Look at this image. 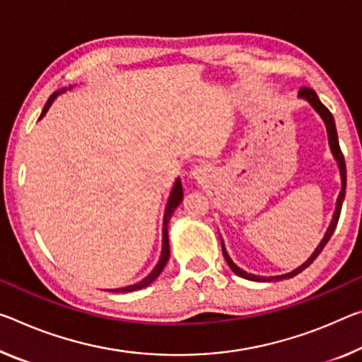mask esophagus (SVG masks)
<instances>
[{
    "mask_svg": "<svg viewBox=\"0 0 362 362\" xmlns=\"http://www.w3.org/2000/svg\"><path fill=\"white\" fill-rule=\"evenodd\" d=\"M202 174H203V169H202V168H194V169H193V175H194V177H199Z\"/></svg>",
    "mask_w": 362,
    "mask_h": 362,
    "instance_id": "34e87169",
    "label": "esophagus"
}]
</instances>
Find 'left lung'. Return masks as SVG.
I'll use <instances>...</instances> for the list:
<instances>
[{
  "instance_id": "left-lung-1",
  "label": "left lung",
  "mask_w": 362,
  "mask_h": 362,
  "mask_svg": "<svg viewBox=\"0 0 362 362\" xmlns=\"http://www.w3.org/2000/svg\"><path fill=\"white\" fill-rule=\"evenodd\" d=\"M298 96L303 100H306L309 105H311L315 112L319 114L320 117H322L324 124H325V129H327V135H329V145H330V150H332V154H334L335 160L338 163V169H340V177H341V190H340V194H338L337 198V206H335V212H334V217H332V222L329 228H327V232L324 235V238L320 240V243L317 248L314 250V253L311 255V257L305 262L301 264L300 267L295 269V271H291L288 274H284V275H274V277H259V275H255V274H248L245 272L243 269H240L237 264H235L230 256H228L226 246H223V240L221 238V245H222V255L223 257H226V261L228 264V267L232 269L233 274H237L238 277H243L246 280H255V282H275V280H284V279H291L295 277V275H298L300 272L305 271V269L308 266H311L313 261L315 259L320 255V251L324 250V246L329 243V240L332 237V233H334L335 227H337V222H338V217H340V212H341V204H343V199H345V188H346V164H345V158H343V153L340 150V145H338V135H337V127H335V120H334V116H332V112L327 109L322 103H320L319 96L315 95V91L313 88H308V87H303L300 88V93H298Z\"/></svg>"
}]
</instances>
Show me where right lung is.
Wrapping results in <instances>:
<instances>
[{
  "mask_svg": "<svg viewBox=\"0 0 362 362\" xmlns=\"http://www.w3.org/2000/svg\"><path fill=\"white\" fill-rule=\"evenodd\" d=\"M66 88H62L59 91H56V93H53L49 96V100L47 101V105H45L43 111H42V116H40V119H42L45 114H47V111L51 106V103L54 101V98L57 95L64 93ZM183 199V188H182V182L180 179H177L175 183H174V188H172L170 192V197H169V202H168V206H165V212H164V223H163V251H160V257H159V262L156 264V267L153 269V272L148 275V277H145L141 280V282L135 284V285H129V286H124V288H116V290H111V291H116V293H127V291H135V290H141L145 288V286L150 285L151 282H154V280L158 279V275L163 272V269L165 267V264H168L169 261V235H168V223L170 221L172 217V212L175 211L177 206H179L182 203Z\"/></svg>",
  "mask_w": 362,
  "mask_h": 362,
  "instance_id": "add662e5",
  "label": "right lung"
}]
</instances>
